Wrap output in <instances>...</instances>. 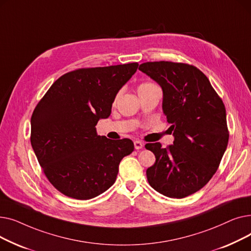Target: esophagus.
I'll use <instances>...</instances> for the list:
<instances>
[{
    "mask_svg": "<svg viewBox=\"0 0 251 251\" xmlns=\"http://www.w3.org/2000/svg\"><path fill=\"white\" fill-rule=\"evenodd\" d=\"M134 148L135 150H140L143 148V143L140 140H135L134 141Z\"/></svg>",
    "mask_w": 251,
    "mask_h": 251,
    "instance_id": "obj_1",
    "label": "esophagus"
}]
</instances>
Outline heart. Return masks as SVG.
<instances>
[{
  "label": "heart",
  "instance_id": "1",
  "mask_svg": "<svg viewBox=\"0 0 251 251\" xmlns=\"http://www.w3.org/2000/svg\"><path fill=\"white\" fill-rule=\"evenodd\" d=\"M153 86H156L154 85L153 83H151V82H143L141 83L139 86H138V92L141 91V90H146V89H149V88H151Z\"/></svg>",
  "mask_w": 251,
  "mask_h": 251
}]
</instances>
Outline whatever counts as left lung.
<instances>
[{
    "label": "left lung",
    "instance_id": "1",
    "mask_svg": "<svg viewBox=\"0 0 251 251\" xmlns=\"http://www.w3.org/2000/svg\"><path fill=\"white\" fill-rule=\"evenodd\" d=\"M138 69L162 87L163 111L175 138L166 149L160 142L146 144L155 155L148 181L161 194L183 199L201 189L220 166L229 140L225 105L192 65L147 62Z\"/></svg>",
    "mask_w": 251,
    "mask_h": 251
}]
</instances>
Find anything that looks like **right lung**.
<instances>
[{
    "label": "right lung",
    "instance_id": "add662e5",
    "mask_svg": "<svg viewBox=\"0 0 251 251\" xmlns=\"http://www.w3.org/2000/svg\"><path fill=\"white\" fill-rule=\"evenodd\" d=\"M137 67L129 63L68 72L37 103L31 146L46 177L64 195L86 201L108 190L121 160L133 151L132 140L100 136L96 125L111 115L118 91Z\"/></svg>",
    "mask_w": 251,
    "mask_h": 251
}]
</instances>
